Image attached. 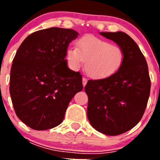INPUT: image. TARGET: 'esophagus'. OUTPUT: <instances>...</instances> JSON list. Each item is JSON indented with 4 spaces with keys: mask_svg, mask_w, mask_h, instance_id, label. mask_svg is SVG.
<instances>
[{
    "mask_svg": "<svg viewBox=\"0 0 160 160\" xmlns=\"http://www.w3.org/2000/svg\"><path fill=\"white\" fill-rule=\"evenodd\" d=\"M87 83V79L86 78H82V84H83V87H85Z\"/></svg>",
    "mask_w": 160,
    "mask_h": 160,
    "instance_id": "esophagus-1",
    "label": "esophagus"
}]
</instances>
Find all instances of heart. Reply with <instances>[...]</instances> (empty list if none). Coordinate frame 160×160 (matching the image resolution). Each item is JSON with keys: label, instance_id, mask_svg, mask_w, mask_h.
<instances>
[{"label": "heart", "instance_id": "heart-1", "mask_svg": "<svg viewBox=\"0 0 160 160\" xmlns=\"http://www.w3.org/2000/svg\"><path fill=\"white\" fill-rule=\"evenodd\" d=\"M66 62L70 69L79 70L85 62L84 70L89 77L95 79L106 78L122 66L124 60L122 49L109 42L87 36L79 39L74 48H68Z\"/></svg>", "mask_w": 160, "mask_h": 160}]
</instances>
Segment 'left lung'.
I'll return each mask as SVG.
<instances>
[{"mask_svg": "<svg viewBox=\"0 0 160 160\" xmlns=\"http://www.w3.org/2000/svg\"><path fill=\"white\" fill-rule=\"evenodd\" d=\"M122 48L124 60L111 76L89 80L87 117L96 131L118 135L130 131L142 118L151 90L148 66L132 38L123 32H100Z\"/></svg>", "mask_w": 160, "mask_h": 160, "instance_id": "8db88e82", "label": "left lung"}]
</instances>
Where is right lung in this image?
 <instances>
[{"label": "right lung", "instance_id": "obj_1", "mask_svg": "<svg viewBox=\"0 0 160 160\" xmlns=\"http://www.w3.org/2000/svg\"><path fill=\"white\" fill-rule=\"evenodd\" d=\"M78 32L52 27L32 32L12 60L9 92L17 116L33 130L62 122L73 97L82 90V75L67 67L68 45Z\"/></svg>", "mask_w": 160, "mask_h": 160}]
</instances>
